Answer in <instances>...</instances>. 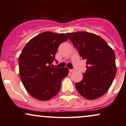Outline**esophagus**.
<instances>
[{"mask_svg": "<svg viewBox=\"0 0 126 126\" xmlns=\"http://www.w3.org/2000/svg\"><path fill=\"white\" fill-rule=\"evenodd\" d=\"M73 71H74L73 69H69V72H70V73H72V72H73Z\"/></svg>", "mask_w": 126, "mask_h": 126, "instance_id": "1", "label": "esophagus"}]
</instances>
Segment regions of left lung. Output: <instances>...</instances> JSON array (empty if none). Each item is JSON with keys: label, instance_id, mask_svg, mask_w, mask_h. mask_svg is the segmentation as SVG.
<instances>
[{"label": "left lung", "instance_id": "left-lung-1", "mask_svg": "<svg viewBox=\"0 0 126 126\" xmlns=\"http://www.w3.org/2000/svg\"><path fill=\"white\" fill-rule=\"evenodd\" d=\"M83 59L87 69L83 79L75 84L81 96L89 100L100 98L107 92L117 72L112 48L101 37L85 31L66 33Z\"/></svg>", "mask_w": 126, "mask_h": 126}]
</instances>
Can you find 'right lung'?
<instances>
[{
	"label": "right lung",
	"instance_id": "1",
	"mask_svg": "<svg viewBox=\"0 0 126 126\" xmlns=\"http://www.w3.org/2000/svg\"><path fill=\"white\" fill-rule=\"evenodd\" d=\"M67 40L63 33L44 32L31 38L19 56L21 81L27 92L35 99L49 100L60 91L69 69L52 68L50 64L55 60L59 45Z\"/></svg>",
	"mask_w": 126,
	"mask_h": 126
}]
</instances>
